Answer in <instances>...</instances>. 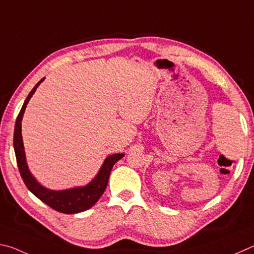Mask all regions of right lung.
<instances>
[{
	"label": "right lung",
	"instance_id": "obj_1",
	"mask_svg": "<svg viewBox=\"0 0 254 254\" xmlns=\"http://www.w3.org/2000/svg\"><path fill=\"white\" fill-rule=\"evenodd\" d=\"M43 80L44 78L40 80V81L35 84L32 90H31L29 96L26 97L23 106H22L19 115H17L14 127V137H13V145H14L17 167H19L21 177L22 180H23L24 184L26 185V188H28L39 199H41L43 203H46L48 206H50L53 210L60 213H64V214H73V213L83 212L95 205L96 202L100 198L101 195L104 194L107 188V184H108L111 168H113L115 164L117 163L119 159H122L125 155L114 154L107 157L97 176L88 185L83 186V188H77L64 190H51L40 185L38 182L35 181L34 177L31 175L28 165H26L23 141H22L21 134V122L26 105H28L31 97H32L35 90H37L38 86L43 81Z\"/></svg>",
	"mask_w": 254,
	"mask_h": 254
}]
</instances>
